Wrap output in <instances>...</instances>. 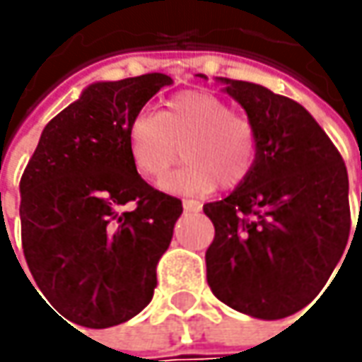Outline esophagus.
I'll return each mask as SVG.
<instances>
[{
    "instance_id": "obj_1",
    "label": "esophagus",
    "mask_w": 362,
    "mask_h": 362,
    "mask_svg": "<svg viewBox=\"0 0 362 362\" xmlns=\"http://www.w3.org/2000/svg\"><path fill=\"white\" fill-rule=\"evenodd\" d=\"M183 209H185L187 214H195V211L202 209V203L193 202V199H185V202H183Z\"/></svg>"
}]
</instances>
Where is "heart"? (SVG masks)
<instances>
[{"instance_id":"b5f03b06","label":"heart","mask_w":362,"mask_h":362,"mask_svg":"<svg viewBox=\"0 0 362 362\" xmlns=\"http://www.w3.org/2000/svg\"><path fill=\"white\" fill-rule=\"evenodd\" d=\"M132 165L145 179L159 181L181 157L185 165L163 187L173 193H205L219 183L223 189L242 185L259 153L254 120L207 90L171 96L159 115L139 112L127 129Z\"/></svg>"}]
</instances>
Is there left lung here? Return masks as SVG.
<instances>
[{"instance_id": "8db88e82", "label": "left lung", "mask_w": 362, "mask_h": 362, "mask_svg": "<svg viewBox=\"0 0 362 362\" xmlns=\"http://www.w3.org/2000/svg\"><path fill=\"white\" fill-rule=\"evenodd\" d=\"M226 84L256 124L259 153L242 185L203 205L216 228L207 284L233 310L278 320L310 304L344 254L349 175L304 106L259 84Z\"/></svg>"}]
</instances>
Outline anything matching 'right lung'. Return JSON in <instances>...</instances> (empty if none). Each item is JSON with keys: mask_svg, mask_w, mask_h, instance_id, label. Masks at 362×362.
<instances>
[{"mask_svg": "<svg viewBox=\"0 0 362 362\" xmlns=\"http://www.w3.org/2000/svg\"><path fill=\"white\" fill-rule=\"evenodd\" d=\"M171 82L155 72L90 84L46 124L21 175L28 268L44 298L80 327L122 325L155 294L183 203L136 173L127 129Z\"/></svg>", "mask_w": 362, "mask_h": 362, "instance_id": "1", "label": "right lung"}]
</instances>
